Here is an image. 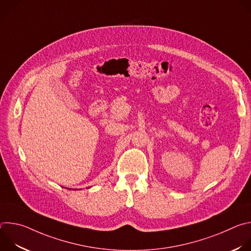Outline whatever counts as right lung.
<instances>
[{"mask_svg": "<svg viewBox=\"0 0 251 251\" xmlns=\"http://www.w3.org/2000/svg\"><path fill=\"white\" fill-rule=\"evenodd\" d=\"M68 190H69V189H68Z\"/></svg>", "mask_w": 251, "mask_h": 251, "instance_id": "add662e5", "label": "right lung"}]
</instances>
